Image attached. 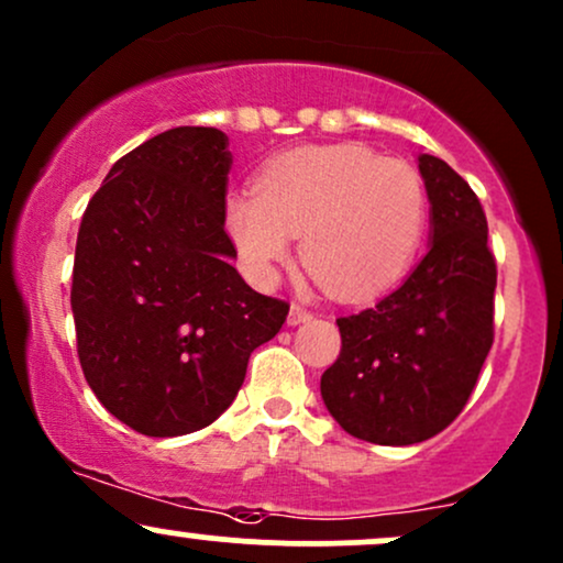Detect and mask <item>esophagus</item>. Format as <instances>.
<instances>
[{
	"mask_svg": "<svg viewBox=\"0 0 563 563\" xmlns=\"http://www.w3.org/2000/svg\"><path fill=\"white\" fill-rule=\"evenodd\" d=\"M307 320H312V312H309V309H303L301 303H294L288 312V325H301V322H307Z\"/></svg>",
	"mask_w": 563,
	"mask_h": 563,
	"instance_id": "obj_1",
	"label": "esophagus"
}]
</instances>
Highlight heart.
<instances>
[{
	"label": "heart",
	"mask_w": 563,
	"mask_h": 563,
	"mask_svg": "<svg viewBox=\"0 0 563 563\" xmlns=\"http://www.w3.org/2000/svg\"><path fill=\"white\" fill-rule=\"evenodd\" d=\"M426 187L405 161L360 145L296 147L228 198L224 222L243 267L269 286L299 238L301 264L344 301L389 290L426 232Z\"/></svg>",
	"instance_id": "b5f03b06"
}]
</instances>
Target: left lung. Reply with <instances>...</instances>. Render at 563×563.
Returning <instances> with one entry per match:
<instances>
[{"label":"left lung","mask_w":563,"mask_h":563,"mask_svg":"<svg viewBox=\"0 0 563 563\" xmlns=\"http://www.w3.org/2000/svg\"><path fill=\"white\" fill-rule=\"evenodd\" d=\"M431 203L429 251L376 307L339 318V360L320 394L346 434L416 444L461 416L493 346L497 269L487 217L466 179L418 156Z\"/></svg>","instance_id":"left-lung-1"}]
</instances>
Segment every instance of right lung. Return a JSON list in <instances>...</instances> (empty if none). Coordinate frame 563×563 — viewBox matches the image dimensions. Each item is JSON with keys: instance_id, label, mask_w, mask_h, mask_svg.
Wrapping results in <instances>:
<instances>
[{"instance_id": "1", "label": "right lung", "mask_w": 563, "mask_h": 563, "mask_svg": "<svg viewBox=\"0 0 563 563\" xmlns=\"http://www.w3.org/2000/svg\"><path fill=\"white\" fill-rule=\"evenodd\" d=\"M228 145L214 126L161 132L115 161L81 217L70 309L84 378L145 437L214 423L288 314L230 264Z\"/></svg>"}]
</instances>
